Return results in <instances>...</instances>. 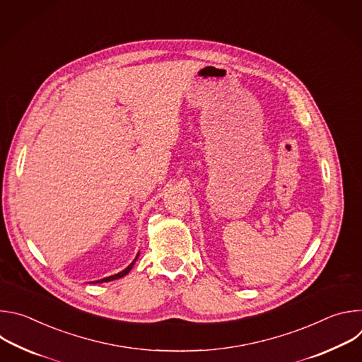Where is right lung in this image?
<instances>
[{"instance_id":"right-lung-1","label":"right lung","mask_w":362,"mask_h":362,"mask_svg":"<svg viewBox=\"0 0 362 362\" xmlns=\"http://www.w3.org/2000/svg\"><path fill=\"white\" fill-rule=\"evenodd\" d=\"M139 255L140 253H137L136 255V257H134V261L126 268V269H123L122 272H119V274H115V275H112V276H107V278H103V279H98V281H94L93 284H103V282H110V281H116V279H120V278H123V276H126L130 271H132V268H133V265L136 264V261H137V257H139Z\"/></svg>"}]
</instances>
